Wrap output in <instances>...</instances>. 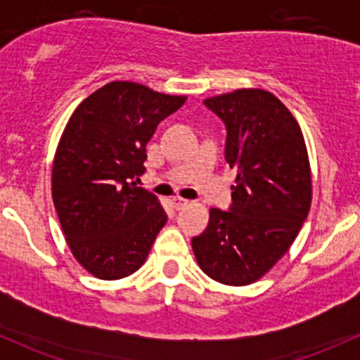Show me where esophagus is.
Here are the masks:
<instances>
[{
	"instance_id": "esophagus-1",
	"label": "esophagus",
	"mask_w": 360,
	"mask_h": 360,
	"mask_svg": "<svg viewBox=\"0 0 360 360\" xmlns=\"http://www.w3.org/2000/svg\"><path fill=\"white\" fill-rule=\"evenodd\" d=\"M188 203H190V202L184 200V198H181V197H176V198H174V200H172V205H174V209H176V210L183 209V207H186Z\"/></svg>"
}]
</instances>
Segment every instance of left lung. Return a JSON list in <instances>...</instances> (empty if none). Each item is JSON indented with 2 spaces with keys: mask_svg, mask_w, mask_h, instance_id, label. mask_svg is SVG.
Wrapping results in <instances>:
<instances>
[{
  "mask_svg": "<svg viewBox=\"0 0 360 360\" xmlns=\"http://www.w3.org/2000/svg\"><path fill=\"white\" fill-rule=\"evenodd\" d=\"M228 130V165L237 170L230 212L210 209L191 240L212 281L249 285L288 252L311 205L307 144L292 112L271 92L238 89L203 101Z\"/></svg>",
  "mask_w": 360,
  "mask_h": 360,
  "instance_id": "8db88e82",
  "label": "left lung"
}]
</instances>
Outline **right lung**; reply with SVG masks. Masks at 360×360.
Returning a JSON list of instances; mask_svg holds the SVG:
<instances>
[{
  "instance_id": "add662e5",
  "label": "right lung",
  "mask_w": 360,
  "mask_h": 360,
  "mask_svg": "<svg viewBox=\"0 0 360 360\" xmlns=\"http://www.w3.org/2000/svg\"><path fill=\"white\" fill-rule=\"evenodd\" d=\"M134 82H111L72 111L57 144L52 198L75 259L90 275L118 281L139 270L167 214L137 186L158 123L184 104Z\"/></svg>"
}]
</instances>
